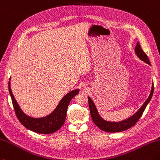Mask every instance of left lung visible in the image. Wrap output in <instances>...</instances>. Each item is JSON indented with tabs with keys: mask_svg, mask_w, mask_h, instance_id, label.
Returning <instances> with one entry per match:
<instances>
[{
	"mask_svg": "<svg viewBox=\"0 0 160 160\" xmlns=\"http://www.w3.org/2000/svg\"><path fill=\"white\" fill-rule=\"evenodd\" d=\"M134 51H135V53L137 55V57H138L141 60L146 62V64H151L148 58V56L146 55L144 51H143L142 48H141V46L139 42L137 43ZM153 92H154V84L152 83L151 92V93H150L148 98H147L145 102L143 103V105L141 107L139 110L137 111L135 114H134L132 117L128 118L123 121H121L118 122H112L103 119L98 114L94 102H93L92 98H91L89 96H87V98H88L90 114L91 116H92L93 123H94L100 129L107 132H118L129 129L130 128L134 126V125L137 123V122L138 121L140 117H142V115L143 114V112H144L147 105L148 104V102L152 98Z\"/></svg>",
	"mask_w": 160,
	"mask_h": 160,
	"instance_id": "1",
	"label": "left lung"
}]
</instances>
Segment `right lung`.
Returning a JSON list of instances; mask_svg holds the SVG:
<instances>
[{
  "mask_svg": "<svg viewBox=\"0 0 160 160\" xmlns=\"http://www.w3.org/2000/svg\"><path fill=\"white\" fill-rule=\"evenodd\" d=\"M11 79H9L10 80ZM9 92L10 94L12 104L18 119L27 129L39 134H51L55 132L64 123L67 117L68 106L75 96L79 93V89L71 91L62 98L56 108L51 114L41 118L31 117L21 110L17 103L10 88V81L9 82Z\"/></svg>",
  "mask_w": 160,
  "mask_h": 160,
  "instance_id": "obj_1",
  "label": "right lung"
}]
</instances>
